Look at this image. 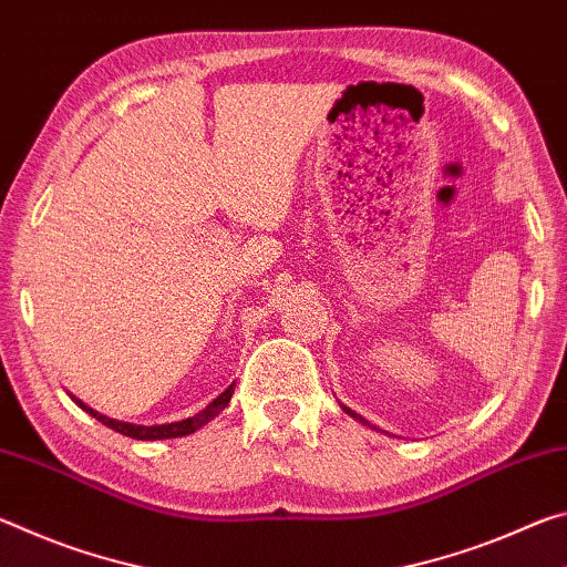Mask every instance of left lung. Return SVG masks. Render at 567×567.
<instances>
[{"label": "left lung", "mask_w": 567, "mask_h": 567, "mask_svg": "<svg viewBox=\"0 0 567 567\" xmlns=\"http://www.w3.org/2000/svg\"><path fill=\"white\" fill-rule=\"evenodd\" d=\"M342 410H344V412H348V415H352V417H358L360 422H364V420H362V417L358 415V412H352V410H348V408H342Z\"/></svg>", "instance_id": "1"}]
</instances>
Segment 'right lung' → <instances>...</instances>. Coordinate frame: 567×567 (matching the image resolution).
Here are the masks:
<instances>
[{"mask_svg": "<svg viewBox=\"0 0 567 567\" xmlns=\"http://www.w3.org/2000/svg\"><path fill=\"white\" fill-rule=\"evenodd\" d=\"M233 392H235V385H229V388L223 392V395L215 398L205 410H199L197 415H192V417H187V420H179V422H167V425H152V427H147V425H132V422H120V420L104 417V415H100V412H94L92 408L84 405L82 400H76V398H72V400H74L76 405H80L84 412H90L92 417H97V420L102 422V425L112 427L114 433L127 435V437H132V440H167V437H185V435H189V433H195V430H199L203 425H207V422L213 420L219 410H225V408L229 405V398H233Z\"/></svg>", "mask_w": 567, "mask_h": 567, "instance_id": "add662e5", "label": "right lung"}]
</instances>
